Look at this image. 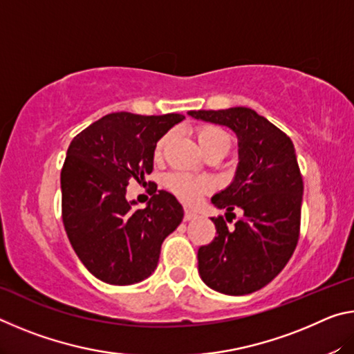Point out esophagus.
<instances>
[{"label":"esophagus","instance_id":"1","mask_svg":"<svg viewBox=\"0 0 354 354\" xmlns=\"http://www.w3.org/2000/svg\"><path fill=\"white\" fill-rule=\"evenodd\" d=\"M194 218H196V212L190 211V209H185V211H184V221H190Z\"/></svg>","mask_w":354,"mask_h":354}]
</instances>
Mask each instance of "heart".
Returning a JSON list of instances; mask_svg holds the SVG:
<instances>
[{"label":"heart","mask_w":354,"mask_h":354,"mask_svg":"<svg viewBox=\"0 0 354 354\" xmlns=\"http://www.w3.org/2000/svg\"><path fill=\"white\" fill-rule=\"evenodd\" d=\"M170 139V134H165L156 142L154 147V158H160L162 156L164 148L167 142ZM196 140H198L200 147L206 154L211 151H221L225 153L230 149L231 140L223 129L217 127H201L196 129ZM165 185L171 194H175L178 198H181L185 203H195L205 192L211 190L212 183L207 178L203 176H194L185 171H171L165 176Z\"/></svg>","instance_id":"obj_1"}]
</instances>
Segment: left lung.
<instances>
[{
	"label": "left lung",
	"mask_w": 354,
	"mask_h": 354,
	"mask_svg": "<svg viewBox=\"0 0 354 354\" xmlns=\"http://www.w3.org/2000/svg\"><path fill=\"white\" fill-rule=\"evenodd\" d=\"M189 115L231 128L239 140L234 181L211 201L227 214L241 207L243 217L232 227L223 217L212 218L217 237L198 250L200 277L226 295L253 293L278 277L298 243L303 178L295 148L283 131L248 107Z\"/></svg>",
	"instance_id": "left-lung-1"
}]
</instances>
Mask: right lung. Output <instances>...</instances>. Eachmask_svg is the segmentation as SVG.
Instances as JSON below:
<instances>
[{"label": "right lung", "instance_id": "add662e5", "mask_svg": "<svg viewBox=\"0 0 354 354\" xmlns=\"http://www.w3.org/2000/svg\"><path fill=\"white\" fill-rule=\"evenodd\" d=\"M181 113H107L71 140L61 171L62 221L84 267L107 284L140 283L158 267L160 245L184 211L165 190L145 209L127 200L129 181L153 171L154 147Z\"/></svg>", "mask_w": 354, "mask_h": 354}]
</instances>
